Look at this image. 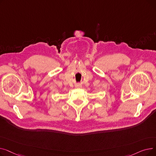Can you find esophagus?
<instances>
[{"mask_svg": "<svg viewBox=\"0 0 156 156\" xmlns=\"http://www.w3.org/2000/svg\"><path fill=\"white\" fill-rule=\"evenodd\" d=\"M76 87H77V88H81V86L80 85H76Z\"/></svg>", "mask_w": 156, "mask_h": 156, "instance_id": "34e87169", "label": "esophagus"}]
</instances>
